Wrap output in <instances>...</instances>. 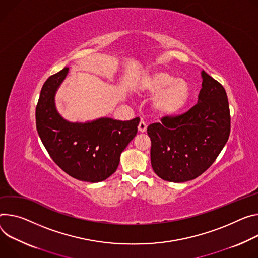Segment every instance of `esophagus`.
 Returning a JSON list of instances; mask_svg holds the SVG:
<instances>
[{"mask_svg":"<svg viewBox=\"0 0 258 258\" xmlns=\"http://www.w3.org/2000/svg\"><path fill=\"white\" fill-rule=\"evenodd\" d=\"M138 130H139V132L140 133H145L146 132V130H147V124H146V122L145 121H141L139 123V125H138Z\"/></svg>","mask_w":258,"mask_h":258,"instance_id":"1","label":"esophagus"}]
</instances>
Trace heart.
Returning a JSON list of instances; mask_svg holds the SVG:
<instances>
[{
    "label": "heart",
    "mask_w": 258,
    "mask_h": 258,
    "mask_svg": "<svg viewBox=\"0 0 258 258\" xmlns=\"http://www.w3.org/2000/svg\"><path fill=\"white\" fill-rule=\"evenodd\" d=\"M140 89L149 95H156L153 99L154 110L162 116L178 114L188 103L190 88L186 80L175 78L166 71H155L143 77Z\"/></svg>",
    "instance_id": "obj_1"
}]
</instances>
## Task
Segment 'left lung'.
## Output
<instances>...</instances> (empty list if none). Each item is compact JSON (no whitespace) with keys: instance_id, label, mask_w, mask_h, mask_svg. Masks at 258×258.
Here are the masks:
<instances>
[{"instance_id":"8db88e82","label":"left lung","mask_w":258,"mask_h":258,"mask_svg":"<svg viewBox=\"0 0 258 258\" xmlns=\"http://www.w3.org/2000/svg\"><path fill=\"white\" fill-rule=\"evenodd\" d=\"M202 78L197 105L147 128L152 169L166 181L196 179L211 167L228 140L230 114L225 89L205 71Z\"/></svg>"}]
</instances>
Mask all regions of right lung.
Wrapping results in <instances>:
<instances>
[{
    "label": "right lung",
    "instance_id": "1",
    "mask_svg": "<svg viewBox=\"0 0 258 258\" xmlns=\"http://www.w3.org/2000/svg\"><path fill=\"white\" fill-rule=\"evenodd\" d=\"M68 72L66 67L43 84L36 107L37 131L63 172L80 181L101 182L118 168L121 152L137 135L140 118L121 121L103 117L84 123L63 119L54 97Z\"/></svg>",
    "mask_w": 258,
    "mask_h": 258
}]
</instances>
